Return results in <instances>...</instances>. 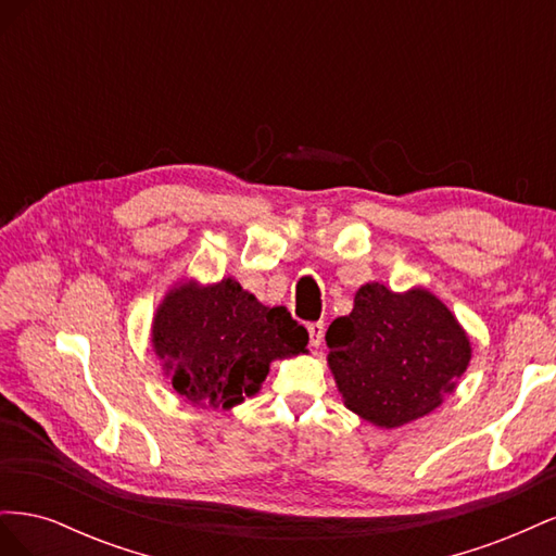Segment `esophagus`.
<instances>
[{"instance_id": "1", "label": "esophagus", "mask_w": 556, "mask_h": 556, "mask_svg": "<svg viewBox=\"0 0 556 556\" xmlns=\"http://www.w3.org/2000/svg\"><path fill=\"white\" fill-rule=\"evenodd\" d=\"M308 333H311V345L319 348V345H323V339H325V323H311Z\"/></svg>"}]
</instances>
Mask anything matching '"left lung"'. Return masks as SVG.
<instances>
[{"label": "left lung", "instance_id": "8db88e82", "mask_svg": "<svg viewBox=\"0 0 556 556\" xmlns=\"http://www.w3.org/2000/svg\"><path fill=\"white\" fill-rule=\"evenodd\" d=\"M327 364L345 408L380 429L429 415L470 364L459 319L425 288L392 292L366 282L350 315L327 329Z\"/></svg>", "mask_w": 556, "mask_h": 556}]
</instances>
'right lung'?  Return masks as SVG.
Listing matches in <instances>:
<instances>
[{
  "label": "right lung",
  "instance_id": "add662e5",
  "mask_svg": "<svg viewBox=\"0 0 556 556\" xmlns=\"http://www.w3.org/2000/svg\"><path fill=\"white\" fill-rule=\"evenodd\" d=\"M150 341L174 390L197 408H233L255 396L276 359L304 355L308 331L233 278L176 282L155 311Z\"/></svg>",
  "mask_w": 556,
  "mask_h": 556
}]
</instances>
